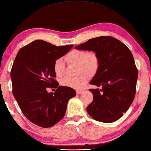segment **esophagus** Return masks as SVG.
Instances as JSON below:
<instances>
[{
    "label": "esophagus",
    "instance_id": "1",
    "mask_svg": "<svg viewBox=\"0 0 151 151\" xmlns=\"http://www.w3.org/2000/svg\"><path fill=\"white\" fill-rule=\"evenodd\" d=\"M77 94H81V93L83 92V90H76Z\"/></svg>",
    "mask_w": 151,
    "mask_h": 151
}]
</instances>
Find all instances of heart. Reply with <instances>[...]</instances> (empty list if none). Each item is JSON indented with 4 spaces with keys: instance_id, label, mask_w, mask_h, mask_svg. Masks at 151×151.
<instances>
[{
    "instance_id": "b5f03b06",
    "label": "heart",
    "mask_w": 151,
    "mask_h": 151,
    "mask_svg": "<svg viewBox=\"0 0 151 151\" xmlns=\"http://www.w3.org/2000/svg\"><path fill=\"white\" fill-rule=\"evenodd\" d=\"M65 61L69 64L77 65L78 73L83 72L88 75H93L98 71L99 66V60L95 52H88L85 50H72L65 56ZM65 65L61 59L55 61L53 64V71L58 77L64 74ZM87 76L85 73H80L74 78L66 77L61 80V85L64 86L79 89L85 85L87 81Z\"/></svg>"
}]
</instances>
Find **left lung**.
I'll return each mask as SVG.
<instances>
[{
  "label": "left lung",
  "mask_w": 151,
  "mask_h": 151,
  "mask_svg": "<svg viewBox=\"0 0 151 151\" xmlns=\"http://www.w3.org/2000/svg\"><path fill=\"white\" fill-rule=\"evenodd\" d=\"M95 52L99 66L90 84L101 89H90L93 95L87 112L96 121L112 123L119 119L134 99L138 70L128 47L117 39L101 36L75 46Z\"/></svg>",
  "instance_id": "obj_1"
}]
</instances>
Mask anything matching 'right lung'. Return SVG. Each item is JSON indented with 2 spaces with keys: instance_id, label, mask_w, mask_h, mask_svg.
<instances>
[{
  "instance_id": "obj_1",
  "label": "right lung",
  "mask_w": 151,
  "mask_h": 151,
  "mask_svg": "<svg viewBox=\"0 0 151 151\" xmlns=\"http://www.w3.org/2000/svg\"><path fill=\"white\" fill-rule=\"evenodd\" d=\"M73 45L56 46L36 40L19 50L11 70L13 94L24 115L42 128L51 127L65 116L74 89L59 86L54 79L55 60L68 53ZM58 88L54 93L47 89Z\"/></svg>"
}]
</instances>
